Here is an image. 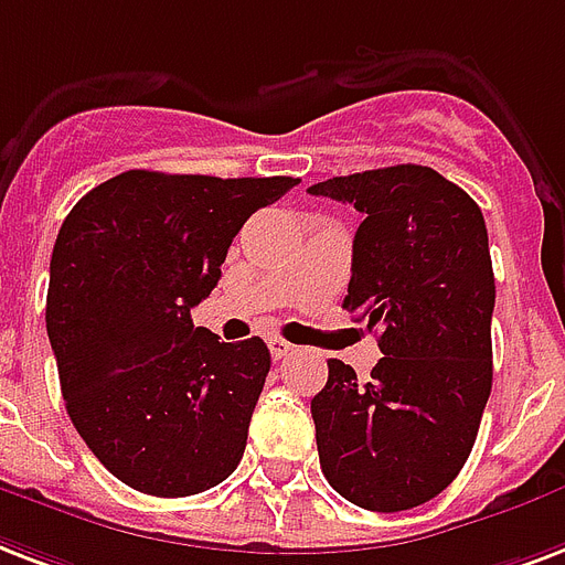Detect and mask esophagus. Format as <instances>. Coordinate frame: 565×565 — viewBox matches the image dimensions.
<instances>
[{
    "label": "esophagus",
    "mask_w": 565,
    "mask_h": 565,
    "mask_svg": "<svg viewBox=\"0 0 565 565\" xmlns=\"http://www.w3.org/2000/svg\"><path fill=\"white\" fill-rule=\"evenodd\" d=\"M269 352H273V359H284V355H290L292 343L281 338H269Z\"/></svg>",
    "instance_id": "34e87169"
}]
</instances>
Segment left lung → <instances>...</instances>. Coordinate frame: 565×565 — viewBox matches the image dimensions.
Listing matches in <instances>:
<instances>
[{"label": "left lung", "mask_w": 565, "mask_h": 565, "mask_svg": "<svg viewBox=\"0 0 565 565\" xmlns=\"http://www.w3.org/2000/svg\"><path fill=\"white\" fill-rule=\"evenodd\" d=\"M355 204L343 308L376 331L370 379L329 361L311 399L326 480L355 507L399 512L462 471L492 391L494 273L473 198L426 166H391L313 183Z\"/></svg>", "instance_id": "1"}]
</instances>
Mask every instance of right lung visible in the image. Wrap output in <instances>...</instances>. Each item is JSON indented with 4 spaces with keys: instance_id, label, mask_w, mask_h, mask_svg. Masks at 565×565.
I'll return each instance as SVG.
<instances>
[{
    "instance_id": "add662e5",
    "label": "right lung",
    "mask_w": 565,
    "mask_h": 565,
    "mask_svg": "<svg viewBox=\"0 0 565 565\" xmlns=\"http://www.w3.org/2000/svg\"><path fill=\"white\" fill-rule=\"evenodd\" d=\"M296 183L124 171L64 218L46 334L76 433L129 489L186 498L243 459L273 359L260 338L222 343L192 308L245 218Z\"/></svg>"
}]
</instances>
